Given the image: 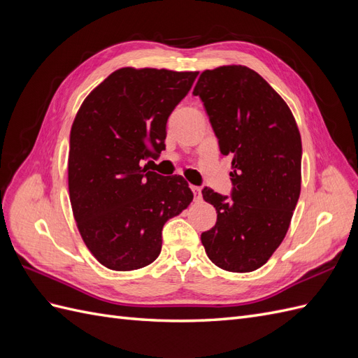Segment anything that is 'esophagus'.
Instances as JSON below:
<instances>
[{
  "instance_id": "1",
  "label": "esophagus",
  "mask_w": 358,
  "mask_h": 358,
  "mask_svg": "<svg viewBox=\"0 0 358 358\" xmlns=\"http://www.w3.org/2000/svg\"><path fill=\"white\" fill-rule=\"evenodd\" d=\"M191 191L194 194V201H201V189L199 187H191Z\"/></svg>"
}]
</instances>
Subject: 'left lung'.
Returning a JSON list of instances; mask_svg holds the SVG:
<instances>
[{
  "mask_svg": "<svg viewBox=\"0 0 358 358\" xmlns=\"http://www.w3.org/2000/svg\"><path fill=\"white\" fill-rule=\"evenodd\" d=\"M199 95L222 155H231V199L204 188L216 224L201 233L210 262L227 272H254L282 243L300 197L301 138L288 104L245 66L204 70Z\"/></svg>",
  "mask_w": 358,
  "mask_h": 358,
  "instance_id": "1",
  "label": "left lung"
}]
</instances>
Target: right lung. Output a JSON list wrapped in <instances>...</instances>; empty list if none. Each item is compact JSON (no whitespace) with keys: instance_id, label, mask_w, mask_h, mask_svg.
Segmentation results:
<instances>
[{"instance_id":"add662e5","label":"right lung","mask_w":358,"mask_h":358,"mask_svg":"<svg viewBox=\"0 0 358 358\" xmlns=\"http://www.w3.org/2000/svg\"><path fill=\"white\" fill-rule=\"evenodd\" d=\"M199 71L124 67L83 100L70 133L69 192L82 239L104 267L154 263L162 227L192 201L182 176L142 162L166 149V124Z\"/></svg>"}]
</instances>
